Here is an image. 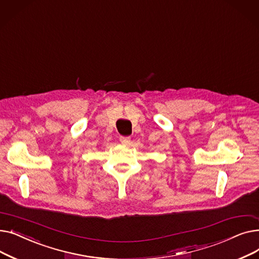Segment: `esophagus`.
<instances>
[{"label":"esophagus","mask_w":259,"mask_h":259,"mask_svg":"<svg viewBox=\"0 0 259 259\" xmlns=\"http://www.w3.org/2000/svg\"><path fill=\"white\" fill-rule=\"evenodd\" d=\"M119 142L122 145H128L130 143V138H128V137H119Z\"/></svg>","instance_id":"obj_1"}]
</instances>
